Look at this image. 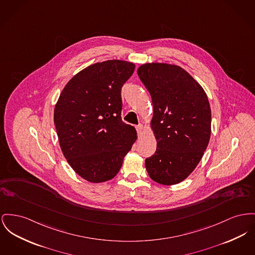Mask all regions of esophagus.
<instances>
[{"label": "esophagus", "instance_id": "34e87169", "mask_svg": "<svg viewBox=\"0 0 255 255\" xmlns=\"http://www.w3.org/2000/svg\"><path fill=\"white\" fill-rule=\"evenodd\" d=\"M135 129H136V131H137L138 134H141L142 131H143V125H142V124H138V125L135 127Z\"/></svg>", "mask_w": 255, "mask_h": 255}]
</instances>
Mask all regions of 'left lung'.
<instances>
[{"mask_svg": "<svg viewBox=\"0 0 255 255\" xmlns=\"http://www.w3.org/2000/svg\"><path fill=\"white\" fill-rule=\"evenodd\" d=\"M153 103L155 154L145 160L150 178L162 185L186 179L200 162L211 135V109L202 87L175 64L151 62L137 68Z\"/></svg>", "mask_w": 255, "mask_h": 255, "instance_id": "left-lung-1", "label": "left lung"}]
</instances>
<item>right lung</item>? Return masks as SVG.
I'll list each match as a JSON object with an SVG mask.
<instances>
[{
    "instance_id": "right-lung-1",
    "label": "right lung",
    "mask_w": 255,
    "mask_h": 255,
    "mask_svg": "<svg viewBox=\"0 0 255 255\" xmlns=\"http://www.w3.org/2000/svg\"><path fill=\"white\" fill-rule=\"evenodd\" d=\"M134 70L125 60L91 64L66 84L55 106L61 151L91 183L113 179L137 137L135 127L121 120V88Z\"/></svg>"
}]
</instances>
